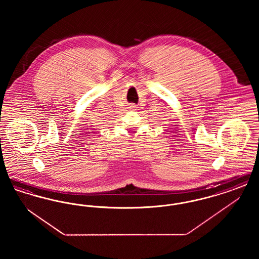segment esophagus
Segmentation results:
<instances>
[{
  "mask_svg": "<svg viewBox=\"0 0 259 259\" xmlns=\"http://www.w3.org/2000/svg\"><path fill=\"white\" fill-rule=\"evenodd\" d=\"M130 108H132V109H134V108H135V106H134V105H131V107H130Z\"/></svg>",
  "mask_w": 259,
  "mask_h": 259,
  "instance_id": "34e87169",
  "label": "esophagus"
}]
</instances>
